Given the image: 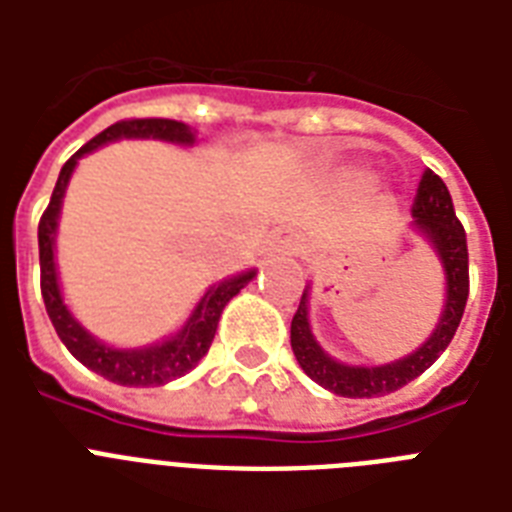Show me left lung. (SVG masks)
I'll return each instance as SVG.
<instances>
[{"instance_id":"1","label":"left lung","mask_w":512,"mask_h":512,"mask_svg":"<svg viewBox=\"0 0 512 512\" xmlns=\"http://www.w3.org/2000/svg\"><path fill=\"white\" fill-rule=\"evenodd\" d=\"M412 215L414 225L433 241V247L441 255V263L446 268L444 316L438 321L436 332L430 335V340L420 350H414L412 356L385 366L340 364L335 358H329L319 348V342L313 340L311 327H308V292H303L297 313L292 316V350H295L297 364L303 366V372L313 382H319L321 388L332 390L337 396L372 398L404 388L406 382L420 377L444 353L457 327H460L470 292L468 239H465V228H462L460 217L454 215L449 188L433 170L422 172L417 196H414L412 204Z\"/></svg>"}]
</instances>
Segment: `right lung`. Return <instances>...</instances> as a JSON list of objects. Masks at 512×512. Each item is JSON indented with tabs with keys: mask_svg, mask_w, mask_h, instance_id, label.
Returning a JSON list of instances; mask_svg holds the SVG:
<instances>
[{
	"mask_svg": "<svg viewBox=\"0 0 512 512\" xmlns=\"http://www.w3.org/2000/svg\"><path fill=\"white\" fill-rule=\"evenodd\" d=\"M116 138H159V140H172V143H193L191 130L183 122L175 119H122V122L111 124L108 130L84 143L76 151L58 175V183L52 188L50 204L42 212L39 220V265H42V297L47 316H50L52 327L58 332L71 356L79 358L87 369L98 372L100 377L116 382V385H130V388H154V385H164V382L183 377L185 372H191L193 366L199 364L201 358L207 356L212 337H215L217 321L223 313L225 303L233 295H239L241 289L247 287V281L255 276V271L241 273L236 279L223 281L201 297V303L196 305V311L188 319L180 332L172 340L154 345V348L143 350H116L100 345L98 340H92L74 316L68 313L63 305L58 289V273H55V255H52V241H55V225H58V212H60V199L66 193L68 177L74 172L76 159L84 154H90L98 146L108 143Z\"/></svg>",
	"mask_w": 512,
	"mask_h": 512,
	"instance_id": "right-lung-1",
	"label": "right lung"
}]
</instances>
